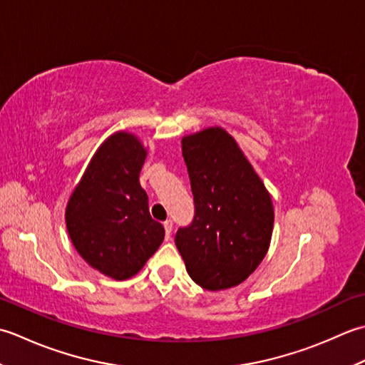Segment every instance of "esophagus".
<instances>
[{
    "label": "esophagus",
    "instance_id": "1",
    "mask_svg": "<svg viewBox=\"0 0 365 365\" xmlns=\"http://www.w3.org/2000/svg\"><path fill=\"white\" fill-rule=\"evenodd\" d=\"M163 228H165V237L167 241L170 240V235H172V230H173V222L172 220H165L163 222Z\"/></svg>",
    "mask_w": 365,
    "mask_h": 365
}]
</instances>
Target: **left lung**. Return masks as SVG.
Segmentation results:
<instances>
[{"label":"left lung","instance_id":"1","mask_svg":"<svg viewBox=\"0 0 365 365\" xmlns=\"http://www.w3.org/2000/svg\"><path fill=\"white\" fill-rule=\"evenodd\" d=\"M181 143L195 215L175 244L195 284L210 292L236 287L269 249L271 195L227 130L210 128Z\"/></svg>","mask_w":365,"mask_h":365}]
</instances>
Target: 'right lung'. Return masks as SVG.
Returning a JSON list of instances; mask_svg holds the SVG:
<instances>
[{"instance_id": "obj_1", "label": "right lung", "mask_w": 365, "mask_h": 365, "mask_svg": "<svg viewBox=\"0 0 365 365\" xmlns=\"http://www.w3.org/2000/svg\"><path fill=\"white\" fill-rule=\"evenodd\" d=\"M145 159L146 150L135 135H110L66 207L73 247L89 266L115 280L135 276L165 236L138 181Z\"/></svg>"}]
</instances>
